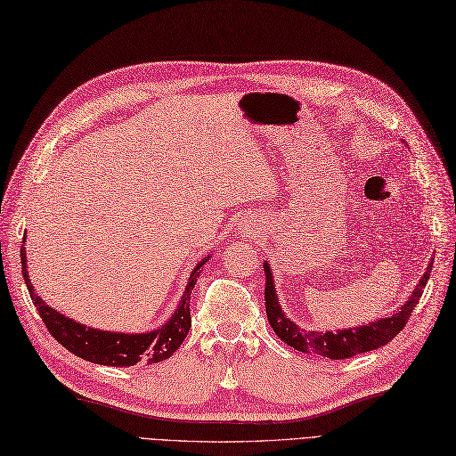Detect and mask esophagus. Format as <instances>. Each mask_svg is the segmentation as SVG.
Segmentation results:
<instances>
[{
  "label": "esophagus",
  "mask_w": 456,
  "mask_h": 456,
  "mask_svg": "<svg viewBox=\"0 0 456 456\" xmlns=\"http://www.w3.org/2000/svg\"><path fill=\"white\" fill-rule=\"evenodd\" d=\"M238 232L243 236H253V233H256V228L251 223L248 224V220H243V223H238Z\"/></svg>",
  "instance_id": "1"
}]
</instances>
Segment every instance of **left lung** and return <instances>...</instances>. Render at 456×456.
Listing matches in <instances>:
<instances>
[{
    "label": "left lung",
    "instance_id": "8db88e82",
    "mask_svg": "<svg viewBox=\"0 0 456 456\" xmlns=\"http://www.w3.org/2000/svg\"><path fill=\"white\" fill-rule=\"evenodd\" d=\"M432 265L434 263L428 265V270L424 273L422 280L418 281V286L414 288L409 301H404V305L399 306V311H395L391 316L374 320V322L366 326L338 330L336 334L334 331H326V334H322V331L299 328L284 314V311H281V306L278 303L273 273H270V266L265 261L263 265L265 276H266L265 301H266L268 322L281 341L301 353H313V354L326 356V359L341 361V359H349V356H354V354L374 351L378 347H384L386 343H389L393 338H395L404 328V324L409 322L411 313L414 311V306L422 297V291L428 284Z\"/></svg>",
    "mask_w": 456,
    "mask_h": 456
}]
</instances>
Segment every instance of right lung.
I'll list each match as a JSON object with an SVG mask.
<instances>
[{"mask_svg": "<svg viewBox=\"0 0 456 456\" xmlns=\"http://www.w3.org/2000/svg\"><path fill=\"white\" fill-rule=\"evenodd\" d=\"M24 243V241H22ZM203 261L193 268V273L188 280V286L183 289L176 311L167 320L163 326H159L153 331L145 334H117V331H103L95 328H86L80 322L57 313L53 306L45 305L40 295L36 293L32 281L28 278L27 268V253L20 249V265H22V278L28 288L32 303L38 309L45 328L49 330L61 346L72 354L80 356L84 361H90L103 366H134L138 362L153 364L167 361L170 354L182 346L191 328L190 316V295L195 288V281L200 278V268L207 263Z\"/></svg>", "mask_w": 456, "mask_h": 456, "instance_id": "obj_1", "label": "right lung"}]
</instances>
